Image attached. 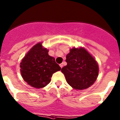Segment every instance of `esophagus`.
Returning <instances> with one entry per match:
<instances>
[{
  "label": "esophagus",
  "instance_id": "obj_1",
  "mask_svg": "<svg viewBox=\"0 0 120 120\" xmlns=\"http://www.w3.org/2000/svg\"><path fill=\"white\" fill-rule=\"evenodd\" d=\"M60 65V67H61V68H62V67H63V64H60V65Z\"/></svg>",
  "mask_w": 120,
  "mask_h": 120
}]
</instances>
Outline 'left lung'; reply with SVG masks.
I'll return each instance as SVG.
<instances>
[{
	"instance_id": "obj_1",
	"label": "left lung",
	"mask_w": 120,
	"mask_h": 120,
	"mask_svg": "<svg viewBox=\"0 0 120 120\" xmlns=\"http://www.w3.org/2000/svg\"><path fill=\"white\" fill-rule=\"evenodd\" d=\"M67 65L61 70L67 82L75 90L87 89L96 81L99 67L94 58L84 48L70 49L66 56Z\"/></svg>"
}]
</instances>
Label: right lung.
I'll return each instance as SVG.
<instances>
[{"mask_svg":"<svg viewBox=\"0 0 120 120\" xmlns=\"http://www.w3.org/2000/svg\"><path fill=\"white\" fill-rule=\"evenodd\" d=\"M48 52L41 43H38L22 59L21 74L24 81L31 86L44 87L50 82L53 74L61 70L55 58L48 55Z\"/></svg>","mask_w":120,"mask_h":120,"instance_id":"right-lung-1","label":"right lung"}]
</instances>
